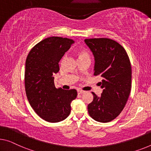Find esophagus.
Instances as JSON below:
<instances>
[{
  "label": "esophagus",
  "instance_id": "34e87169",
  "mask_svg": "<svg viewBox=\"0 0 151 151\" xmlns=\"http://www.w3.org/2000/svg\"><path fill=\"white\" fill-rule=\"evenodd\" d=\"M77 92H78V94H82L83 93H85V91H83V90H81V89H78Z\"/></svg>",
  "mask_w": 151,
  "mask_h": 151
}]
</instances>
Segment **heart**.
Returning a JSON list of instances; mask_svg holds the SVG:
<instances>
[{
    "label": "heart",
    "instance_id": "b5f03b06",
    "mask_svg": "<svg viewBox=\"0 0 151 151\" xmlns=\"http://www.w3.org/2000/svg\"><path fill=\"white\" fill-rule=\"evenodd\" d=\"M76 55L78 56V60L90 58L89 51L85 48H80L77 49V51H76Z\"/></svg>",
    "mask_w": 151,
    "mask_h": 151
}]
</instances>
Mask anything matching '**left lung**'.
<instances>
[{
  "label": "left lung",
  "instance_id": "obj_1",
  "mask_svg": "<svg viewBox=\"0 0 151 151\" xmlns=\"http://www.w3.org/2000/svg\"><path fill=\"white\" fill-rule=\"evenodd\" d=\"M95 57L94 75L103 78L100 97L94 92L89 104V114L98 122L108 123L122 112L132 88L131 63L125 49L108 38L85 39Z\"/></svg>",
  "mask_w": 151,
  "mask_h": 151
}]
</instances>
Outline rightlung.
Returning <instances> with one entry per match:
<instances>
[{
    "label": "right lung",
    "mask_w": 151,
    "mask_h": 151,
    "mask_svg": "<svg viewBox=\"0 0 151 151\" xmlns=\"http://www.w3.org/2000/svg\"><path fill=\"white\" fill-rule=\"evenodd\" d=\"M73 42L68 38L48 37L34 46L27 56V98L36 113L48 122L58 123L68 117L70 103L77 96L76 89L56 88L53 81V75L60 70L59 62Z\"/></svg>",
    "instance_id": "right-lung-1"
}]
</instances>
